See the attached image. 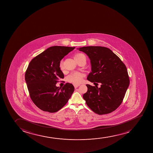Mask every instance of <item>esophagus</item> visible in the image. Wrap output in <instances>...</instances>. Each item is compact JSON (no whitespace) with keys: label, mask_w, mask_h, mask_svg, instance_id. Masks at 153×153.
<instances>
[{"label":"esophagus","mask_w":153,"mask_h":153,"mask_svg":"<svg viewBox=\"0 0 153 153\" xmlns=\"http://www.w3.org/2000/svg\"><path fill=\"white\" fill-rule=\"evenodd\" d=\"M79 84H74V88H78V87H79Z\"/></svg>","instance_id":"1"}]
</instances>
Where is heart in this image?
Returning <instances> with one entry per match:
<instances>
[{
	"label": "heart",
	"mask_w": 153,
	"mask_h": 153,
	"mask_svg": "<svg viewBox=\"0 0 153 153\" xmlns=\"http://www.w3.org/2000/svg\"><path fill=\"white\" fill-rule=\"evenodd\" d=\"M82 58H84L86 59L85 56L83 53H76L74 56V58L76 61L79 60V59H81ZM59 68L61 70H63V69H64L63 63H62V61H61L59 63ZM84 76V74L82 73V72H72L68 76V81L71 82L72 83L75 84H79L82 81Z\"/></svg>",
	"instance_id": "heart-1"
}]
</instances>
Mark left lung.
Listing matches in <instances>:
<instances>
[{
	"label": "left lung",
	"instance_id": "8db88e82",
	"mask_svg": "<svg viewBox=\"0 0 153 153\" xmlns=\"http://www.w3.org/2000/svg\"><path fill=\"white\" fill-rule=\"evenodd\" d=\"M79 49L91 60L92 72L87 79L97 84L86 85L88 91L83 96L86 104L96 114L112 112L122 103L130 84L126 66L107 47L86 46ZM98 82L101 84L100 88Z\"/></svg>",
	"mask_w": 153,
	"mask_h": 153
}]
</instances>
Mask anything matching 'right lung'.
<instances>
[{"label": "right lung", "mask_w": 153, "mask_h": 153, "mask_svg": "<svg viewBox=\"0 0 153 153\" xmlns=\"http://www.w3.org/2000/svg\"><path fill=\"white\" fill-rule=\"evenodd\" d=\"M75 47L55 46L35 57L25 74L29 95L36 106L43 111L56 112L71 97L74 85L65 83L62 88L56 86L64 75L59 68L61 59Z\"/></svg>", "instance_id": "obj_1"}]
</instances>
